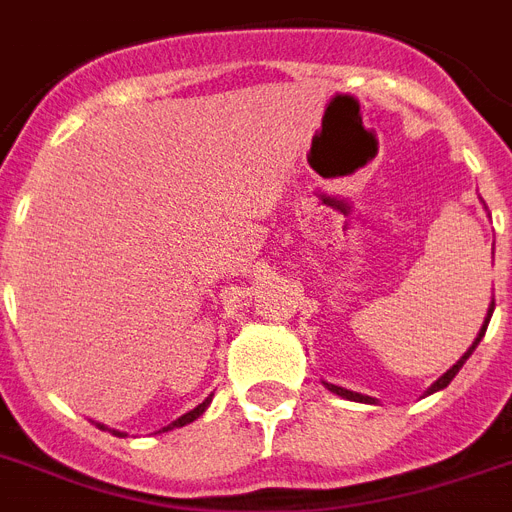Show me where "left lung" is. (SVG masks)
Masks as SVG:
<instances>
[{
  "instance_id": "left-lung-1",
  "label": "left lung",
  "mask_w": 512,
  "mask_h": 512,
  "mask_svg": "<svg viewBox=\"0 0 512 512\" xmlns=\"http://www.w3.org/2000/svg\"><path fill=\"white\" fill-rule=\"evenodd\" d=\"M492 255H494V252H492ZM492 313H494V297H492V305H489V311H486V319H484V324H481V332H478V337H476V340H473V345H470V348L465 350V353H462V356H460V361H457V364H454L452 369H446V372L441 374V377H438V380L433 382V385H430L428 390H425V396H430V393H438V390H444L446 385H449V382H452L454 377H457V372H460V369H462V364H465V361H468V358H470V353H473V350L478 348V342H481V337L486 335V327H489V319H492ZM324 388H327V390H332V393H335V396H340V398H348V401H358V404H377V398H372V396H364V393H356V390L340 388V385H332V382H327V380H324Z\"/></svg>"
}]
</instances>
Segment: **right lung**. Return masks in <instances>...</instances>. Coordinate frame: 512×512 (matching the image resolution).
Returning a JSON list of instances; mask_svg holds the SVG:
<instances>
[{"mask_svg":"<svg viewBox=\"0 0 512 512\" xmlns=\"http://www.w3.org/2000/svg\"><path fill=\"white\" fill-rule=\"evenodd\" d=\"M212 396H215V393H209V396H207V398H204V401H201V404H199V406H193L191 412H185V414H183V417H177V420H175V422H170V425H167V428H162V430H159V433H167V430L183 428V425H188V422H193V420H199L201 414L207 412V406H209V404H212ZM95 425H98V428H100V430H108V433H114V436H119V438H124V436H127V433H122V430H111V428H108V425H100V422H95Z\"/></svg>","mask_w":512,"mask_h":512,"instance_id":"add662e5","label":"right lung"}]
</instances>
